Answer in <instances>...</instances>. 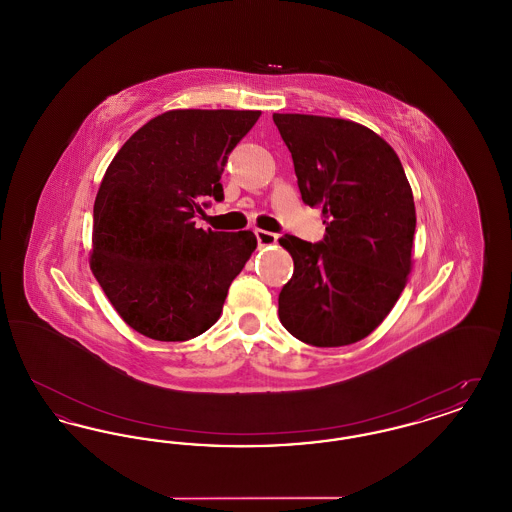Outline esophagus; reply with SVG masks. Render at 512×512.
Returning <instances> with one entry per match:
<instances>
[{"instance_id":"1","label":"esophagus","mask_w":512,"mask_h":512,"mask_svg":"<svg viewBox=\"0 0 512 512\" xmlns=\"http://www.w3.org/2000/svg\"><path fill=\"white\" fill-rule=\"evenodd\" d=\"M255 236H257V242L261 247H267V245H274L278 242V236L267 232V230H255Z\"/></svg>"}]
</instances>
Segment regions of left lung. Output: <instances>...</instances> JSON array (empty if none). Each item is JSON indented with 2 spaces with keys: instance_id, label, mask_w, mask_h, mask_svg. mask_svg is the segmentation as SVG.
I'll list each match as a JSON object with an SVG mask.
<instances>
[{
  "instance_id": "obj_1",
  "label": "left lung",
  "mask_w": 512,
  "mask_h": 512,
  "mask_svg": "<svg viewBox=\"0 0 512 512\" xmlns=\"http://www.w3.org/2000/svg\"><path fill=\"white\" fill-rule=\"evenodd\" d=\"M290 149L301 199L320 207L326 236L280 238L292 280L278 317L297 340L341 347L372 334L390 315L413 268V190L393 147L363 124L274 113Z\"/></svg>"
}]
</instances>
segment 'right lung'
<instances>
[{
  "mask_svg": "<svg viewBox=\"0 0 512 512\" xmlns=\"http://www.w3.org/2000/svg\"><path fill=\"white\" fill-rule=\"evenodd\" d=\"M261 111L172 109L113 157L94 203L90 268L122 320L157 341H186L222 313L232 280L257 247L253 232L195 226L220 201L228 153Z\"/></svg>",
  "mask_w": 512,
  "mask_h": 512,
  "instance_id": "right-lung-1",
  "label": "right lung"
}]
</instances>
